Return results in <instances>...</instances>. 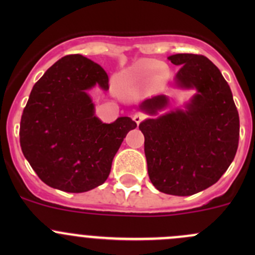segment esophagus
Wrapping results in <instances>:
<instances>
[{"mask_svg":"<svg viewBox=\"0 0 255 255\" xmlns=\"http://www.w3.org/2000/svg\"><path fill=\"white\" fill-rule=\"evenodd\" d=\"M144 118H145V117H144L143 113H135V115L133 116V120H134V122L137 123V125H139V123L142 122Z\"/></svg>","mask_w":255,"mask_h":255,"instance_id":"obj_1","label":"esophagus"}]
</instances>
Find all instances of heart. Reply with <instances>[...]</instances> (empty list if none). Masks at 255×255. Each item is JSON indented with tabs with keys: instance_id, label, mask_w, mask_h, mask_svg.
Masks as SVG:
<instances>
[{
	"instance_id": "b5f03b06",
	"label": "heart",
	"mask_w": 255,
	"mask_h": 255,
	"mask_svg": "<svg viewBox=\"0 0 255 255\" xmlns=\"http://www.w3.org/2000/svg\"><path fill=\"white\" fill-rule=\"evenodd\" d=\"M161 68V64L156 60H144L133 66L132 69L125 74V81L130 82V80L140 78V75L146 71H158Z\"/></svg>"
}]
</instances>
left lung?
<instances>
[{
  "instance_id": "8db88e82",
  "label": "left lung",
  "mask_w": 255,
  "mask_h": 255,
  "mask_svg": "<svg viewBox=\"0 0 255 255\" xmlns=\"http://www.w3.org/2000/svg\"><path fill=\"white\" fill-rule=\"evenodd\" d=\"M168 59L181 66L176 84L195 87L197 94L187 111L149 118L139 129L151 184L164 194L189 196L216 184L233 161L239 116L227 81L206 56L175 54ZM166 104L165 96H155L140 109L154 115Z\"/></svg>"
}]
</instances>
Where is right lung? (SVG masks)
Segmentation results:
<instances>
[{"label": "right lung", "instance_id": "1", "mask_svg": "<svg viewBox=\"0 0 255 255\" xmlns=\"http://www.w3.org/2000/svg\"><path fill=\"white\" fill-rule=\"evenodd\" d=\"M109 90V75L90 59L66 55L45 71L23 110L19 143L23 155L48 186L85 192L104 184L121 144L137 123L120 117L102 123L87 90Z\"/></svg>", "mask_w": 255, "mask_h": 255}]
</instances>
